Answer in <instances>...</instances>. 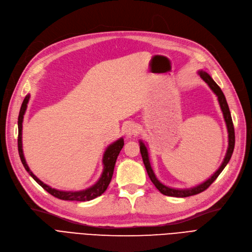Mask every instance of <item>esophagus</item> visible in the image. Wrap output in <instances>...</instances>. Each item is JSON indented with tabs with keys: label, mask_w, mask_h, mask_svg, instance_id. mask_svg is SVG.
Wrapping results in <instances>:
<instances>
[{
	"label": "esophagus",
	"mask_w": 252,
	"mask_h": 252,
	"mask_svg": "<svg viewBox=\"0 0 252 252\" xmlns=\"http://www.w3.org/2000/svg\"><path fill=\"white\" fill-rule=\"evenodd\" d=\"M137 126L135 123L133 122H127L124 127H123V131L124 133L127 135V136H133L137 133Z\"/></svg>",
	"instance_id": "1"
}]
</instances>
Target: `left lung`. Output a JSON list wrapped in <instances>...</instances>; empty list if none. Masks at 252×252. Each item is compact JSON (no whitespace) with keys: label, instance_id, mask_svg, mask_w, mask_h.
Here are the masks:
<instances>
[{"label":"left lung","instance_id":"obj_1","mask_svg":"<svg viewBox=\"0 0 252 252\" xmlns=\"http://www.w3.org/2000/svg\"><path fill=\"white\" fill-rule=\"evenodd\" d=\"M198 75L200 76V78L204 81L207 85L209 86V88L213 91V93L218 96V100L220 102V109L223 115V119L224 122L226 125V129H227V136H229V147H227V151L225 154V157L220 165V168L213 173V175L211 177H209L206 182L202 183L194 188H189V189H174V188H169L165 185H163L159 179L157 178V176L155 175L154 170L151 166V162H150V157H149V152H148V148L147 146L143 143L141 140H139V149H140V154L142 157V161L143 164L146 166L147 172L149 174V177L152 181V183L155 185V187L157 188L163 195L166 196H170V197H179V198H185V197H189V196H194L197 195L201 191L205 190L214 181L218 178V176L221 173V171L223 170L224 167L226 166V164L229 163L233 152H234V148H235V130H234V125H233V121H232V117H231V113H230V109L229 105H227L226 99L224 97V94L222 93L221 89L220 88V86L218 85L217 83L213 81V79L206 73L204 70H199Z\"/></svg>","mask_w":252,"mask_h":252}]
</instances>
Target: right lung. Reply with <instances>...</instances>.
Returning a JSON list of instances; mask_svg holds the SVG:
<instances>
[{"instance_id":"1","label":"right lung","mask_w":252,"mask_h":252,"mask_svg":"<svg viewBox=\"0 0 252 252\" xmlns=\"http://www.w3.org/2000/svg\"><path fill=\"white\" fill-rule=\"evenodd\" d=\"M30 100V94L27 95L26 98L23 99V102L20 107V112L18 116V153H19V157L20 160L25 166L26 170L29 172V174L44 189H46L48 193L51 194L52 196L61 199V200H65V201H90L94 198L99 197L101 194H103L105 189L109 187L113 173H114V168H115V164L117 161L118 156L120 154V151L122 150L124 146V139L121 137L120 139L116 140L113 142L112 145L106 148L103 157H102V165H103V170L101 173L100 178L96 182V184L93 185L92 187L86 189H82V190H59L56 189H53L49 187L48 185L44 184L42 181L35 176L31 169L29 168V166L26 162L25 159V155H23L22 151V122H23V116L26 114L28 103Z\"/></svg>"}]
</instances>
